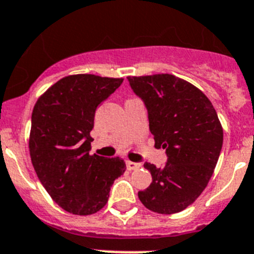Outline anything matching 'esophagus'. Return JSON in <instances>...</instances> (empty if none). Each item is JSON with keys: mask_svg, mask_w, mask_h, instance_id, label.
Returning <instances> with one entry per match:
<instances>
[{"mask_svg": "<svg viewBox=\"0 0 254 254\" xmlns=\"http://www.w3.org/2000/svg\"><path fill=\"white\" fill-rule=\"evenodd\" d=\"M141 167V164L139 163H134V162H130V160H127V170H135V169H139Z\"/></svg>", "mask_w": 254, "mask_h": 254, "instance_id": "obj_1", "label": "esophagus"}]
</instances>
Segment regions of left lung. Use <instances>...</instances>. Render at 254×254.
I'll list each match as a JSON object with an SVG mask.
<instances>
[{
    "instance_id": "left-lung-1",
    "label": "left lung",
    "mask_w": 254,
    "mask_h": 254,
    "mask_svg": "<svg viewBox=\"0 0 254 254\" xmlns=\"http://www.w3.org/2000/svg\"><path fill=\"white\" fill-rule=\"evenodd\" d=\"M127 80L148 109L155 146L168 155L163 168L144 164L153 182L139 199L159 214L182 212L202 194L217 165L223 144L217 111L204 92L170 73Z\"/></svg>"
}]
</instances>
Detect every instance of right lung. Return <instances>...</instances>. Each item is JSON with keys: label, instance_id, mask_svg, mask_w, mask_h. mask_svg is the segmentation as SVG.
Instances as JSON below:
<instances>
[{"label": "right lung", "instance_id": "right-lung-1", "mask_svg": "<svg viewBox=\"0 0 254 254\" xmlns=\"http://www.w3.org/2000/svg\"><path fill=\"white\" fill-rule=\"evenodd\" d=\"M124 79L77 73L63 77L39 98L31 118L28 149L40 182L64 210L90 215L105 207L124 160L90 155V131L101 101Z\"/></svg>", "mask_w": 254, "mask_h": 254}]
</instances>
